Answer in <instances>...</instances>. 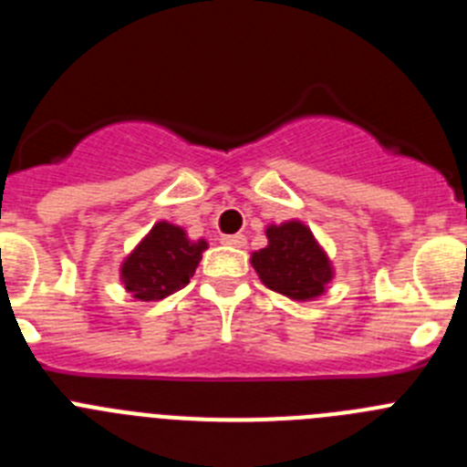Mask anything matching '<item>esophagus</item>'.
I'll list each match as a JSON object with an SVG mask.
<instances>
[{
	"mask_svg": "<svg viewBox=\"0 0 467 467\" xmlns=\"http://www.w3.org/2000/svg\"><path fill=\"white\" fill-rule=\"evenodd\" d=\"M222 243L229 247H245V236H241V234H234V236H222Z\"/></svg>",
	"mask_w": 467,
	"mask_h": 467,
	"instance_id": "obj_1",
	"label": "esophagus"
}]
</instances>
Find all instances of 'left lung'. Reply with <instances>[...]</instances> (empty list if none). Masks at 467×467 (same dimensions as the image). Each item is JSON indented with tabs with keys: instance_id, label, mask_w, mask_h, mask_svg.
<instances>
[{
	"instance_id": "obj_1",
	"label": "left lung",
	"mask_w": 467,
	"mask_h": 467,
	"mask_svg": "<svg viewBox=\"0 0 467 467\" xmlns=\"http://www.w3.org/2000/svg\"><path fill=\"white\" fill-rule=\"evenodd\" d=\"M266 238L269 245L253 253L250 262L269 290L295 301H311L325 295L334 278V266L304 222L271 224Z\"/></svg>"
}]
</instances>
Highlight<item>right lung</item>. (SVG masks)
Wrapping results in <instances>:
<instances>
[{"label":"right lung","mask_w":467,"mask_h":467,"mask_svg":"<svg viewBox=\"0 0 467 467\" xmlns=\"http://www.w3.org/2000/svg\"><path fill=\"white\" fill-rule=\"evenodd\" d=\"M208 241H192L182 226L156 222L151 231L123 259L121 283L135 299L159 301L182 290L196 271Z\"/></svg>","instance_id":"add662e5"}]
</instances>
